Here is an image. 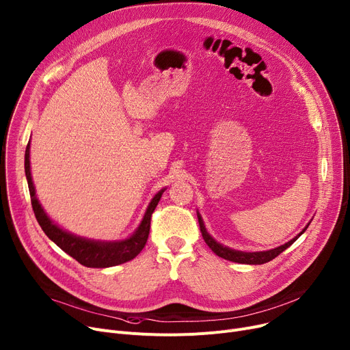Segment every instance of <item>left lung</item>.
<instances>
[{"mask_svg":"<svg viewBox=\"0 0 350 350\" xmlns=\"http://www.w3.org/2000/svg\"><path fill=\"white\" fill-rule=\"evenodd\" d=\"M198 224H200V230L202 234V238L205 241V243L209 246V249H211L215 254H218L219 258H224L226 260H230V262H235V263H243V265H263V263H267L270 260H273L274 258H277L278 254H280L282 252H284L288 246H291L302 234H304L306 229L308 226H306V229L301 232V234H298L294 239H291L290 242H287L286 245H282L278 246L275 249H271V250H266V252H239V250H232L229 247H225L219 243H217L211 237H209L206 234V230L204 228V224H202V219L201 217L198 215Z\"/></svg>","mask_w":350,"mask_h":350,"instance_id":"1","label":"left lung"}]
</instances>
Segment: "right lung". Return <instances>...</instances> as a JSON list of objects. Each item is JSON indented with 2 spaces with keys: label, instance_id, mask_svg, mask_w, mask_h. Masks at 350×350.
<instances>
[{
  "label": "right lung",
  "instance_id": "right-lung-1",
  "mask_svg": "<svg viewBox=\"0 0 350 350\" xmlns=\"http://www.w3.org/2000/svg\"><path fill=\"white\" fill-rule=\"evenodd\" d=\"M25 174L28 180V187L31 194V202L33 213L36 217V221L39 222L43 232L48 235L49 239H52L62 250H64L67 254L72 256L80 265L85 267H111L116 265H122L125 262L132 260L133 258L142 252L148 242L149 230H150V219L152 214L157 202L160 201V197L163 194L161 190L159 191L153 200L150 201L146 214L142 219V224L139 225L135 234L125 241L121 242H94L83 238H77L68 232H64L59 226H56L48 215L44 214L43 208L40 206L39 201L35 196V187L31 177V166H29V144L25 150Z\"/></svg>",
  "mask_w": 350,
  "mask_h": 350
}]
</instances>
